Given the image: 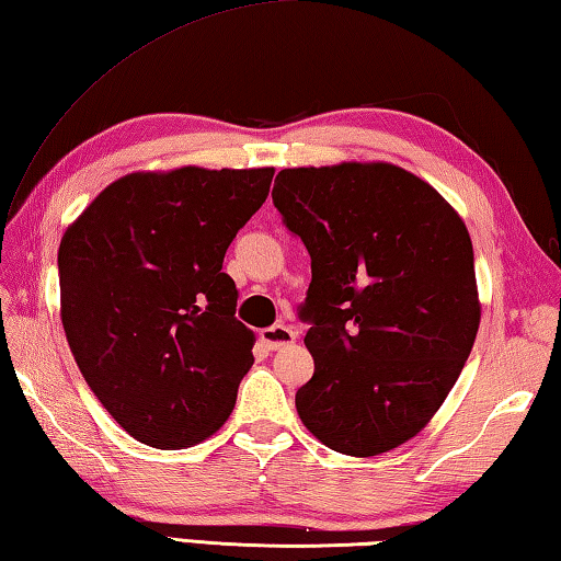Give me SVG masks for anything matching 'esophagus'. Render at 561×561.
<instances>
[{"instance_id": "1", "label": "esophagus", "mask_w": 561, "mask_h": 561, "mask_svg": "<svg viewBox=\"0 0 561 561\" xmlns=\"http://www.w3.org/2000/svg\"><path fill=\"white\" fill-rule=\"evenodd\" d=\"M260 337L262 343H265L270 350H282V347H289L294 340H296V333L291 331L289 325H270V328H262L260 331Z\"/></svg>"}]
</instances>
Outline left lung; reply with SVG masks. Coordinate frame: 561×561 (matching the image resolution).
Here are the masks:
<instances>
[{"instance_id":"8db88e82","label":"left lung","mask_w":561,"mask_h":561,"mask_svg":"<svg viewBox=\"0 0 561 561\" xmlns=\"http://www.w3.org/2000/svg\"><path fill=\"white\" fill-rule=\"evenodd\" d=\"M272 202L311 255L299 318L313 377L296 411L335 453H389L433 419L474 345L467 226L389 162L282 170Z\"/></svg>"}]
</instances>
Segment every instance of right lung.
I'll use <instances>...</instances> for the list:
<instances>
[{
    "label": "right lung",
    "mask_w": 561,
    "mask_h": 561,
    "mask_svg": "<svg viewBox=\"0 0 561 561\" xmlns=\"http://www.w3.org/2000/svg\"><path fill=\"white\" fill-rule=\"evenodd\" d=\"M272 174H126L60 240V313L75 362L138 443L190 447L233 411L255 335L236 318V282L221 267Z\"/></svg>",
    "instance_id": "1"
}]
</instances>
